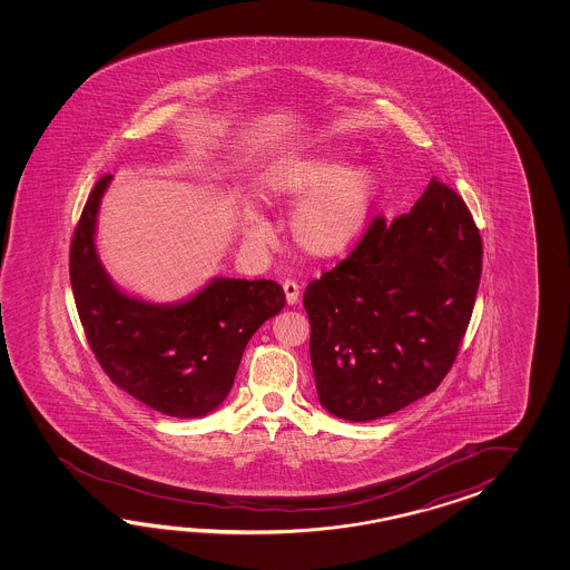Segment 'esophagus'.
Listing matches in <instances>:
<instances>
[{
	"label": "esophagus",
	"instance_id": "esophagus-1",
	"mask_svg": "<svg viewBox=\"0 0 570 570\" xmlns=\"http://www.w3.org/2000/svg\"><path fill=\"white\" fill-rule=\"evenodd\" d=\"M283 291H285L287 303H289V305H295L297 299H299V285H297L295 281L287 279L283 283Z\"/></svg>",
	"mask_w": 570,
	"mask_h": 570
}]
</instances>
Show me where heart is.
I'll list each match as a JSON object with an SVG mask.
<instances>
[{
    "instance_id": "obj_1",
    "label": "heart",
    "mask_w": 570,
    "mask_h": 570,
    "mask_svg": "<svg viewBox=\"0 0 570 570\" xmlns=\"http://www.w3.org/2000/svg\"><path fill=\"white\" fill-rule=\"evenodd\" d=\"M258 194L273 206L302 205L289 222L291 238L305 255L336 258L361 238L375 206L376 175L346 167L334 157H287L271 163L258 179ZM248 238H263L267 224L250 216Z\"/></svg>"
}]
</instances>
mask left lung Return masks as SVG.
Masks as SVG:
<instances>
[{
    "mask_svg": "<svg viewBox=\"0 0 570 570\" xmlns=\"http://www.w3.org/2000/svg\"><path fill=\"white\" fill-rule=\"evenodd\" d=\"M481 268L473 216L436 177L410 214L376 216L351 255L303 293L327 412L368 422L436 391L459 356Z\"/></svg>",
    "mask_w": 570,
    "mask_h": 570,
    "instance_id": "obj_1",
    "label": "left lung"
}]
</instances>
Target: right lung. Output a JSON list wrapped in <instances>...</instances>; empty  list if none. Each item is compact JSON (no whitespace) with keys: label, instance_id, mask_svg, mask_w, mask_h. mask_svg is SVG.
<instances>
[{"label":"right lung","instance_id":"obj_1","mask_svg":"<svg viewBox=\"0 0 570 570\" xmlns=\"http://www.w3.org/2000/svg\"><path fill=\"white\" fill-rule=\"evenodd\" d=\"M111 175L99 177L69 253L75 305L104 373L134 400L170 417H202L228 397L243 352L279 314L275 281L214 279L179 305H153L114 287L97 258V209Z\"/></svg>","mask_w":570,"mask_h":570}]
</instances>
